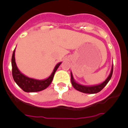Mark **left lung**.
<instances>
[{"mask_svg": "<svg viewBox=\"0 0 128 128\" xmlns=\"http://www.w3.org/2000/svg\"><path fill=\"white\" fill-rule=\"evenodd\" d=\"M113 68H114V65H112V69H111L110 73L109 76H108V78H106V80L104 81H103L102 82L100 83V84H95V85H92V86H86V85H83V84H81L80 83H78V82L74 80V77L72 75V72H70V76H71V82H72V84L74 88L76 90H78V91L82 92V93L85 94H96L98 93L100 90H102L103 89L104 87L107 84L109 81L110 80L113 74Z\"/></svg>", "mask_w": 128, "mask_h": 128, "instance_id": "8db88e82", "label": "left lung"}]
</instances>
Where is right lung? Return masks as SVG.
<instances>
[{"mask_svg": "<svg viewBox=\"0 0 128 128\" xmlns=\"http://www.w3.org/2000/svg\"><path fill=\"white\" fill-rule=\"evenodd\" d=\"M14 52L15 49L14 50L11 58V65H12V75L14 81L20 87L22 90L26 92H40L47 88L50 85L52 81L54 74L61 63L60 62L55 66L52 74L47 79L42 80H36L33 78H30L26 76L24 74L19 70L15 62V58H14Z\"/></svg>", "mask_w": 128, "mask_h": 128, "instance_id": "obj_1", "label": "right lung"}]
</instances>
